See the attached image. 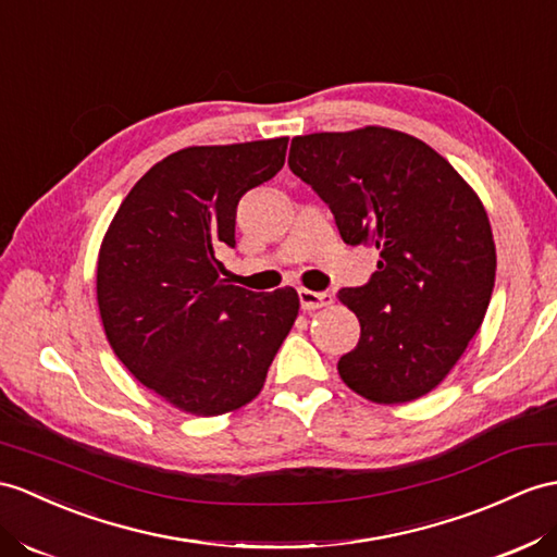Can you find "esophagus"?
Wrapping results in <instances>:
<instances>
[{"label": "esophagus", "mask_w": 557, "mask_h": 557, "mask_svg": "<svg viewBox=\"0 0 557 557\" xmlns=\"http://www.w3.org/2000/svg\"><path fill=\"white\" fill-rule=\"evenodd\" d=\"M297 297H300V307L305 311L319 309V307H329L333 302V295L331 293H317V290H307V288L297 290Z\"/></svg>", "instance_id": "34e87169"}]
</instances>
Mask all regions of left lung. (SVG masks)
<instances>
[{"label":"left lung","instance_id":"left-lung-1","mask_svg":"<svg viewBox=\"0 0 557 557\" xmlns=\"http://www.w3.org/2000/svg\"><path fill=\"white\" fill-rule=\"evenodd\" d=\"M288 165L347 246L381 255L369 283L337 290L361 323L337 361L345 385L377 404L428 395L492 300L496 248L480 198L428 144L385 127L295 137Z\"/></svg>","mask_w":557,"mask_h":557}]
</instances>
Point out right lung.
Listing matches in <instances>:
<instances>
[{
	"label": "right lung",
	"mask_w": 557,
	"mask_h": 557,
	"mask_svg": "<svg viewBox=\"0 0 557 557\" xmlns=\"http://www.w3.org/2000/svg\"><path fill=\"white\" fill-rule=\"evenodd\" d=\"M288 139L191 146L148 170L113 216L97 267L103 331L129 373L176 409L234 411L260 395L293 329V288L232 286L214 252L236 248L243 194L286 162Z\"/></svg>",
	"instance_id": "right-lung-1"
}]
</instances>
